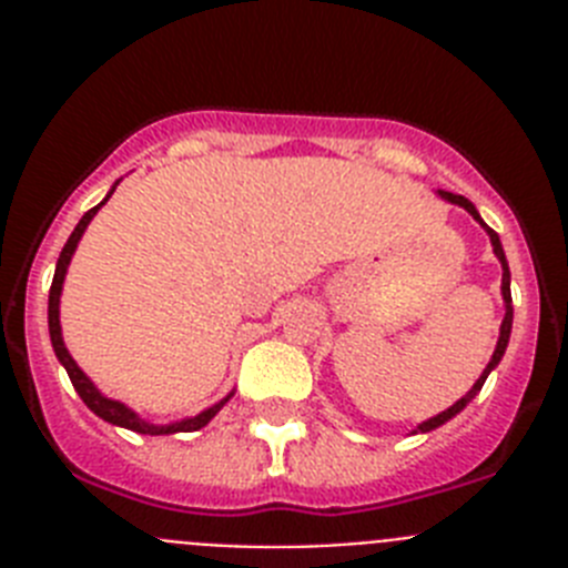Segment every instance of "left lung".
I'll list each match as a JSON object with an SVG mask.
<instances>
[{"label": "left lung", "mask_w": 568, "mask_h": 568, "mask_svg": "<svg viewBox=\"0 0 568 568\" xmlns=\"http://www.w3.org/2000/svg\"><path fill=\"white\" fill-rule=\"evenodd\" d=\"M440 195H444V199H449V202H453V204H460V207H464L466 213H469L471 219H475V222H480L478 210H475V204H471L469 199H464V195H455V193H440ZM480 224H484V222H480ZM484 230H486V233H489V239H491V247H495V255H498V258H500V264H504V281H500V290H504V301H506V315H504V324H500V338H498V346H495V355H491L489 366H486V369H484V375H480V378L475 381V386H471L469 393H466L464 398L458 400V404H453V406H449V409H446V413H440V415H435V418L424 420V424L418 426L420 433H429V429H435V426H440V424H446V420H449V418H455V415H458L460 409H464V406L469 404V400L475 398V395L480 393V386H484L486 375H489L491 369H495V366H498V361L504 358V353H506V344H509V333H511V293H509V267H506V255H504V247H500V239H498V233H495V230H491V227H486V224H484Z\"/></svg>", "instance_id": "8db88e82"}]
</instances>
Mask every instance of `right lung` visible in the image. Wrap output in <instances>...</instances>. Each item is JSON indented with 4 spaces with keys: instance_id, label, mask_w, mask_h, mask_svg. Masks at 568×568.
<instances>
[{
    "instance_id": "obj_1",
    "label": "right lung",
    "mask_w": 568,
    "mask_h": 568,
    "mask_svg": "<svg viewBox=\"0 0 568 568\" xmlns=\"http://www.w3.org/2000/svg\"><path fill=\"white\" fill-rule=\"evenodd\" d=\"M113 190H115V187H113ZM113 190H110V195H113ZM110 195H108V199H110ZM108 199H104V202H108ZM104 202H102V204H104ZM102 204H97V207L88 210V213L82 215V222H79V224H77V230H73V233H70L68 244H64V247H62V255H59V261H57V273H53V284H50V298H48V327H50V341H53V353H57V358L62 361V366H64V369H68L70 384H73V389H77V393H79V398H82L84 404H88L90 409H93V413L99 415V418L108 420V424L124 426V429H133V433H139V435L195 433V429H202L204 424H210V418H213V415L219 413V409H222L224 404H227L230 395H227V398L222 400V404L210 406V409H204L202 415H195V418L182 420V424L153 426V424H148V420L139 418V415H135L133 409H128V406H124V404H119V400L104 398V395L99 393L97 386L90 384L88 375H84L82 369H79L77 361L70 358L68 346H64V341H62V327H59V295H62V281H64V273H68L70 258H73V250H77L79 239H82L84 227H88L90 219H93V215H97V210L102 207Z\"/></svg>"
}]
</instances>
